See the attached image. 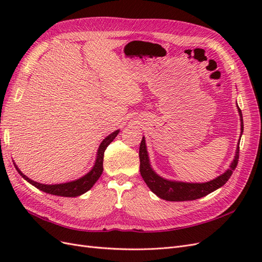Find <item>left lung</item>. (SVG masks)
Instances as JSON below:
<instances>
[{
    "label": "left lung",
    "mask_w": 262,
    "mask_h": 262,
    "mask_svg": "<svg viewBox=\"0 0 262 262\" xmlns=\"http://www.w3.org/2000/svg\"><path fill=\"white\" fill-rule=\"evenodd\" d=\"M238 113L241 116V122H242L241 126H242V133H243L244 121H243V114L239 107H238ZM139 156H140L141 176L145 181L147 187L152 190L157 196H160L161 199L167 200V201H191L195 199H200V198L205 196L207 194L213 192L214 190H216L226 184L229 177L232 176L233 170L237 167V164H238L239 143H238V146H237L235 160L231 165V168H229L226 172H224L223 175H221L217 178L213 179L209 182H204V184H187V182L170 181L156 175V173L153 171V169L150 168L144 138L141 141Z\"/></svg>",
    "instance_id": "1"
}]
</instances>
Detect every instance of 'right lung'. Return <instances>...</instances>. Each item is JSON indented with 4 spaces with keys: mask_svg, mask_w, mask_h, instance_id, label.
Segmentation results:
<instances>
[{
    "mask_svg": "<svg viewBox=\"0 0 262 262\" xmlns=\"http://www.w3.org/2000/svg\"><path fill=\"white\" fill-rule=\"evenodd\" d=\"M119 133V130L113 132L110 136H108L104 141L101 142L98 152H97V158H96V163H95L93 169L85 175L84 177L77 179L75 181H71L67 182V184H60V185H42L39 184V182H36L34 180L29 179L26 177L24 173L17 168V166L15 165V168L17 169V171L20 173V176L23 178H25L28 182H30L31 185L38 188L39 190H41L43 192L54 194V195H61V196H77L85 193L95 185V182L98 180L100 175L102 173V170H104V167H102V162H104V153L107 148V146L112 143L114 139L117 137V134Z\"/></svg>",
    "mask_w": 262,
    "mask_h": 262,
    "instance_id": "obj_1",
    "label": "right lung"
}]
</instances>
